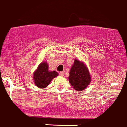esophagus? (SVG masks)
Masks as SVG:
<instances>
[{
    "instance_id": "34e87169",
    "label": "esophagus",
    "mask_w": 127,
    "mask_h": 127,
    "mask_svg": "<svg viewBox=\"0 0 127 127\" xmlns=\"http://www.w3.org/2000/svg\"><path fill=\"white\" fill-rule=\"evenodd\" d=\"M59 75H60L61 76H64V72H59Z\"/></svg>"
}]
</instances>
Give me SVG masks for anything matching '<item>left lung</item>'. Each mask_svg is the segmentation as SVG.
Here are the masks:
<instances>
[{"label":"left lung","mask_w":127,"mask_h":127,"mask_svg":"<svg viewBox=\"0 0 127 127\" xmlns=\"http://www.w3.org/2000/svg\"><path fill=\"white\" fill-rule=\"evenodd\" d=\"M68 78L71 86L78 92L84 90L92 81L90 74L87 66L77 59H75L71 66Z\"/></svg>","instance_id":"8db88e82"}]
</instances>
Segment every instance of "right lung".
<instances>
[{
  "mask_svg": "<svg viewBox=\"0 0 127 127\" xmlns=\"http://www.w3.org/2000/svg\"><path fill=\"white\" fill-rule=\"evenodd\" d=\"M58 75L56 71H49L48 64L43 61L39 64L37 69L34 71L33 79L34 84L40 89L48 86L53 78Z\"/></svg>",
  "mask_w": 127,
  "mask_h": 127,
  "instance_id": "right-lung-1",
  "label": "right lung"
}]
</instances>
